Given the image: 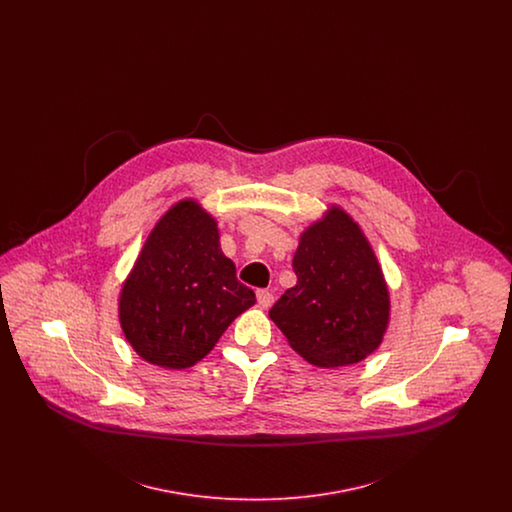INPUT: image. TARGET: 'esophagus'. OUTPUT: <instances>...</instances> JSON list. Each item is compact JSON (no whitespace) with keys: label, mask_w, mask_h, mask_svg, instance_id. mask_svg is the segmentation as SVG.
<instances>
[{"label":"esophagus","mask_w":512,"mask_h":512,"mask_svg":"<svg viewBox=\"0 0 512 512\" xmlns=\"http://www.w3.org/2000/svg\"><path fill=\"white\" fill-rule=\"evenodd\" d=\"M257 303H259L263 309H268V307L274 303V295L268 292V290H257Z\"/></svg>","instance_id":"1"}]
</instances>
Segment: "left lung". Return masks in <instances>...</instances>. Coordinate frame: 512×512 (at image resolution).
Returning <instances> with one entry per match:
<instances>
[{
    "label": "left lung",
    "instance_id": "1",
    "mask_svg": "<svg viewBox=\"0 0 512 512\" xmlns=\"http://www.w3.org/2000/svg\"><path fill=\"white\" fill-rule=\"evenodd\" d=\"M292 265L297 284L272 305L270 318L311 365L363 361L386 332L390 293L361 228L330 209L303 232Z\"/></svg>",
    "mask_w": 512,
    "mask_h": 512
}]
</instances>
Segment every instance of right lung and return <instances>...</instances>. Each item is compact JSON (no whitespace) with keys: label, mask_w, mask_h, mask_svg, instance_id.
I'll return each mask as SVG.
<instances>
[{"label":"right lung","mask_w":512,"mask_h":512,"mask_svg":"<svg viewBox=\"0 0 512 512\" xmlns=\"http://www.w3.org/2000/svg\"><path fill=\"white\" fill-rule=\"evenodd\" d=\"M255 303L220 251L217 222L180 201L157 222L121 293L126 340L147 363L188 368Z\"/></svg>","instance_id":"right-lung-1"}]
</instances>
